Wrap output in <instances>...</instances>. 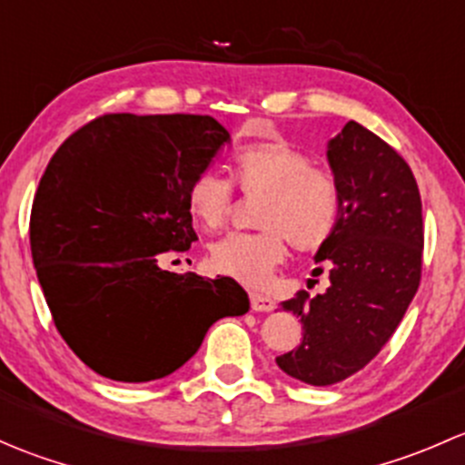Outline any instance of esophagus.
I'll list each match as a JSON object with an SVG mask.
<instances>
[{
  "mask_svg": "<svg viewBox=\"0 0 465 465\" xmlns=\"http://www.w3.org/2000/svg\"><path fill=\"white\" fill-rule=\"evenodd\" d=\"M250 302H252V311L256 312H270L276 308L274 299H270L267 294H261V292H252Z\"/></svg>",
  "mask_w": 465,
  "mask_h": 465,
  "instance_id": "obj_1",
  "label": "esophagus"
}]
</instances>
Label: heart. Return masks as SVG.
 Returning <instances> with one entry per match:
<instances>
[{"instance_id":"1","label":"heart","mask_w":465,"mask_h":465,"mask_svg":"<svg viewBox=\"0 0 465 465\" xmlns=\"http://www.w3.org/2000/svg\"><path fill=\"white\" fill-rule=\"evenodd\" d=\"M232 182L247 198H261L254 223L261 232L227 233L211 245L215 272L262 285L283 261L285 241L299 252L326 245L344 218V191L337 177L315 166L306 150L283 137L245 143L232 154ZM215 171L191 180L186 203L206 229L224 223L233 203V186Z\"/></svg>"}]
</instances>
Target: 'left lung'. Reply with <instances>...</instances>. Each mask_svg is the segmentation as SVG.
Listing matches in <instances>:
<instances>
[{"instance_id":"left-lung-1","label":"left lung","mask_w":465,"mask_h":465,"mask_svg":"<svg viewBox=\"0 0 465 465\" xmlns=\"http://www.w3.org/2000/svg\"><path fill=\"white\" fill-rule=\"evenodd\" d=\"M328 162L344 191L340 229L315 256L331 288L281 303L302 317L303 340L276 358L281 371L315 387L353 376L382 351L419 290L425 242L419 184L391 145L349 121L328 143Z\"/></svg>"}]
</instances>
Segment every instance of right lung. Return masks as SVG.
Returning a JSON list of instances; mask_svg holds the SVG:
<instances>
[{
    "instance_id": "1",
    "label": "right lung",
    "mask_w": 465,
    "mask_h": 465,
    "mask_svg": "<svg viewBox=\"0 0 465 465\" xmlns=\"http://www.w3.org/2000/svg\"><path fill=\"white\" fill-rule=\"evenodd\" d=\"M229 133L206 114H103L54 153L31 209V256L55 328L98 376L150 382L250 311L229 276L159 267L198 241L186 191Z\"/></svg>"
}]
</instances>
